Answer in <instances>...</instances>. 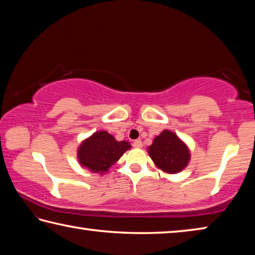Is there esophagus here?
Instances as JSON below:
<instances>
[{
    "label": "esophagus",
    "mask_w": 255,
    "mask_h": 255,
    "mask_svg": "<svg viewBox=\"0 0 255 255\" xmlns=\"http://www.w3.org/2000/svg\"><path fill=\"white\" fill-rule=\"evenodd\" d=\"M132 145L134 146V148H136V149L142 148V142L140 140H135V141H133V144Z\"/></svg>",
    "instance_id": "34e87169"
}]
</instances>
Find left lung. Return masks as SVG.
Returning <instances> with one entry per match:
<instances>
[{"mask_svg": "<svg viewBox=\"0 0 255 255\" xmlns=\"http://www.w3.org/2000/svg\"><path fill=\"white\" fill-rule=\"evenodd\" d=\"M149 154L161 170L169 173L181 171L189 161V150L171 131L164 130L149 146Z\"/></svg>", "mask_w": 255, "mask_h": 255, "instance_id": "8db88e82", "label": "left lung"}]
</instances>
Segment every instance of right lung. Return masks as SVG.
Returning <instances> with one entry per match:
<instances>
[{"mask_svg": "<svg viewBox=\"0 0 255 255\" xmlns=\"http://www.w3.org/2000/svg\"><path fill=\"white\" fill-rule=\"evenodd\" d=\"M131 148L127 141H116L105 131L94 133L78 149V160L82 166L93 172L103 173Z\"/></svg>", "mask_w": 255, "mask_h": 255, "instance_id": "add662e5", "label": "right lung"}]
</instances>
